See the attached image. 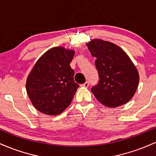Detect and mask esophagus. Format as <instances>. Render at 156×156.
<instances>
[{
  "label": "esophagus",
  "instance_id": "1",
  "mask_svg": "<svg viewBox=\"0 0 156 156\" xmlns=\"http://www.w3.org/2000/svg\"><path fill=\"white\" fill-rule=\"evenodd\" d=\"M89 82H86V83H83V84H82L81 86H83V87L87 88V87H89Z\"/></svg>",
  "mask_w": 156,
  "mask_h": 156
}]
</instances>
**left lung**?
<instances>
[{
	"mask_svg": "<svg viewBox=\"0 0 156 156\" xmlns=\"http://www.w3.org/2000/svg\"><path fill=\"white\" fill-rule=\"evenodd\" d=\"M94 62L98 83L91 92L104 105L115 107L129 101L139 83L137 68L126 52L116 45L94 39L87 43Z\"/></svg>",
	"mask_w": 156,
	"mask_h": 156,
	"instance_id": "obj_1",
	"label": "left lung"
}]
</instances>
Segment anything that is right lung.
I'll return each instance as SVG.
<instances>
[{
  "mask_svg": "<svg viewBox=\"0 0 156 156\" xmlns=\"http://www.w3.org/2000/svg\"><path fill=\"white\" fill-rule=\"evenodd\" d=\"M73 50L49 49L38 59L28 76L26 90L35 108L47 115L62 113L71 103L79 85L70 66Z\"/></svg>",
  "mask_w": 156,
  "mask_h": 156,
  "instance_id": "right-lung-1",
  "label": "right lung"
}]
</instances>
